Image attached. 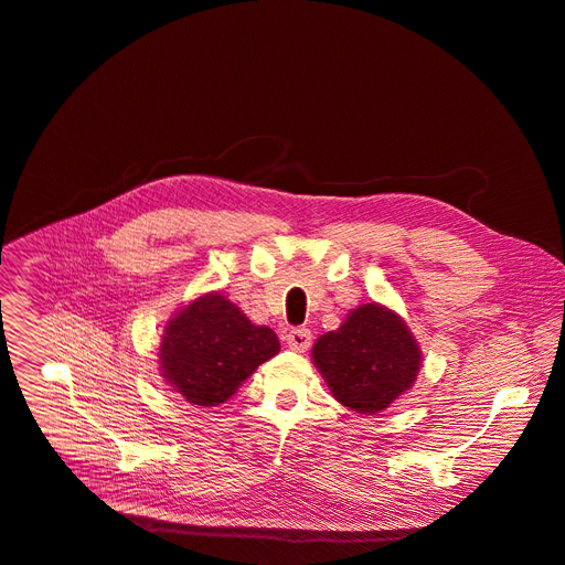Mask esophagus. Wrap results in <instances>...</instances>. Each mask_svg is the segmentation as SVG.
Wrapping results in <instances>:
<instances>
[{"instance_id":"esophagus-1","label":"esophagus","mask_w":565,"mask_h":565,"mask_svg":"<svg viewBox=\"0 0 565 565\" xmlns=\"http://www.w3.org/2000/svg\"><path fill=\"white\" fill-rule=\"evenodd\" d=\"M285 342H287L289 349H294V352H306V349L312 342V333L308 329H291L285 335Z\"/></svg>"}]
</instances>
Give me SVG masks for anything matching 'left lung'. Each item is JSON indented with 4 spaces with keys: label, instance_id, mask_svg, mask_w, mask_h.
Listing matches in <instances>:
<instances>
[{
    "label": "left lung",
    "instance_id": "obj_1",
    "mask_svg": "<svg viewBox=\"0 0 565 565\" xmlns=\"http://www.w3.org/2000/svg\"><path fill=\"white\" fill-rule=\"evenodd\" d=\"M312 363L340 405L372 416L412 391L423 352L395 310L363 303L344 317L338 331L317 338Z\"/></svg>",
    "mask_w": 565,
    "mask_h": 565
}]
</instances>
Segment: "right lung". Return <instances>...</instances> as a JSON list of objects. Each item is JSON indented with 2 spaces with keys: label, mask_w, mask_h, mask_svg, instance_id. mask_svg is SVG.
Returning <instances> with one entry per match:
<instances>
[{
  "label": "right lung",
  "mask_w": 565,
  "mask_h": 565,
  "mask_svg": "<svg viewBox=\"0 0 565 565\" xmlns=\"http://www.w3.org/2000/svg\"><path fill=\"white\" fill-rule=\"evenodd\" d=\"M278 352L274 329L253 324L221 291H206L168 319L158 365L160 377L185 402L218 407Z\"/></svg>",
  "instance_id": "obj_1"
}]
</instances>
